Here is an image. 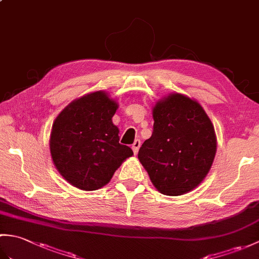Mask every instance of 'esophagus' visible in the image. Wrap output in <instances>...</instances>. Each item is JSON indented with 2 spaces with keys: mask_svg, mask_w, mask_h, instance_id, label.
Returning a JSON list of instances; mask_svg holds the SVG:
<instances>
[{
  "mask_svg": "<svg viewBox=\"0 0 259 259\" xmlns=\"http://www.w3.org/2000/svg\"><path fill=\"white\" fill-rule=\"evenodd\" d=\"M140 145H141V142H140V140L139 139H137V140H135V142L133 144V150H134V153L135 155H137V153H138V150H139V148H140Z\"/></svg>",
  "mask_w": 259,
  "mask_h": 259,
  "instance_id": "esophagus-1",
  "label": "esophagus"
}]
</instances>
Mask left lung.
<instances>
[{"label":"left lung","mask_w":259,"mask_h":259,"mask_svg":"<svg viewBox=\"0 0 259 259\" xmlns=\"http://www.w3.org/2000/svg\"><path fill=\"white\" fill-rule=\"evenodd\" d=\"M152 115V135L139 160L161 194H186L206 177L216 155L211 121L199 103L179 93L159 101Z\"/></svg>","instance_id":"obj_1"}]
</instances>
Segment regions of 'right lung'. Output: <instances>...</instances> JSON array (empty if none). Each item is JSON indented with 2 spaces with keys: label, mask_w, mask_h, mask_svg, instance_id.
Wrapping results in <instances>:
<instances>
[{
  "label": "right lung",
  "mask_w": 259,
  "mask_h": 259,
  "mask_svg": "<svg viewBox=\"0 0 259 259\" xmlns=\"http://www.w3.org/2000/svg\"><path fill=\"white\" fill-rule=\"evenodd\" d=\"M118 103L97 91L71 102L54 120L50 138L52 160L71 185L97 190L107 185L123 160L134 155L119 144L112 123Z\"/></svg>",
  "instance_id": "obj_1"
}]
</instances>
